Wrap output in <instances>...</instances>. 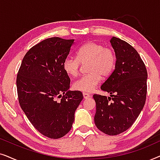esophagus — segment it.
I'll return each instance as SVG.
<instances>
[{"label": "esophagus", "mask_w": 160, "mask_h": 160, "mask_svg": "<svg viewBox=\"0 0 160 160\" xmlns=\"http://www.w3.org/2000/svg\"><path fill=\"white\" fill-rule=\"evenodd\" d=\"M83 97H84V99H87V98H90L91 95H89V94L86 93V92H84V93H83Z\"/></svg>", "instance_id": "obj_1"}]
</instances>
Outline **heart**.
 <instances>
[{
  "label": "heart",
  "mask_w": 160,
  "mask_h": 160,
  "mask_svg": "<svg viewBox=\"0 0 160 160\" xmlns=\"http://www.w3.org/2000/svg\"><path fill=\"white\" fill-rule=\"evenodd\" d=\"M89 62L88 74L82 76L73 84L76 90L92 92L99 84L102 78L108 76L113 71L116 56L112 49L95 41H88L83 44L77 51L76 58L68 56L63 61L62 68L67 75L71 77L77 76L79 62Z\"/></svg>",
  "instance_id": "heart-1"
}]
</instances>
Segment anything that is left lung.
I'll return each mask as SVG.
<instances>
[{"label":"left lung","instance_id":"obj_1","mask_svg":"<svg viewBox=\"0 0 160 160\" xmlns=\"http://www.w3.org/2000/svg\"><path fill=\"white\" fill-rule=\"evenodd\" d=\"M114 71L100 89L110 97L94 95L95 124L102 132L119 135L130 128L141 112L147 92V71L138 52L126 41L112 37Z\"/></svg>","mask_w":160,"mask_h":160}]
</instances>
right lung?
Wrapping results in <instances>:
<instances>
[{"label":"right lung","instance_id":"add662e5","mask_svg":"<svg viewBox=\"0 0 160 160\" xmlns=\"http://www.w3.org/2000/svg\"><path fill=\"white\" fill-rule=\"evenodd\" d=\"M73 44L74 39L58 37L41 41L26 53L17 74L21 108L39 132L52 139L71 130L83 99L80 91L68 90L71 80L62 68Z\"/></svg>","mask_w":160,"mask_h":160}]
</instances>
